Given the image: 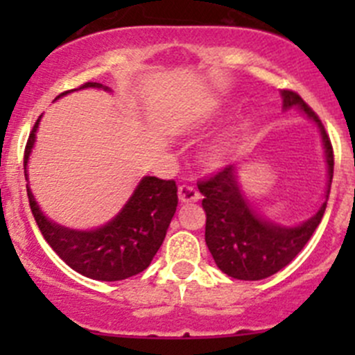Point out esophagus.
I'll return each instance as SVG.
<instances>
[{"instance_id": "34e87169", "label": "esophagus", "mask_w": 355, "mask_h": 355, "mask_svg": "<svg viewBox=\"0 0 355 355\" xmlns=\"http://www.w3.org/2000/svg\"><path fill=\"white\" fill-rule=\"evenodd\" d=\"M199 191L192 187V185L184 184L178 187V199H180V202H196V200H199Z\"/></svg>"}]
</instances>
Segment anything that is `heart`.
<instances>
[{
  "label": "heart",
  "instance_id": "b5f03b06",
  "mask_svg": "<svg viewBox=\"0 0 355 355\" xmlns=\"http://www.w3.org/2000/svg\"><path fill=\"white\" fill-rule=\"evenodd\" d=\"M225 155H227V149L223 146H214L209 153H207V164L209 166H220L221 161L225 159Z\"/></svg>",
  "mask_w": 355,
  "mask_h": 355
}]
</instances>
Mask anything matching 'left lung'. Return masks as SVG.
<instances>
[{"instance_id":"left-lung-1","label":"left lung","mask_w":355,"mask_h":355,"mask_svg":"<svg viewBox=\"0 0 355 355\" xmlns=\"http://www.w3.org/2000/svg\"><path fill=\"white\" fill-rule=\"evenodd\" d=\"M284 108L300 106L307 116L314 120L323 135L328 163V191L330 196L333 178V146L320 116L297 92L284 89ZM204 196L202 207L206 211V244L214 263L223 273L237 280H263L284 270L295 259L297 254L309 242L318 225L321 223L327 200L316 214L306 223L285 228L263 220L250 209L235 178V166L227 164L216 173L198 182Z\"/></svg>"}]
</instances>
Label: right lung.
<instances>
[{
  "label": "right lung",
  "mask_w": 355,
  "mask_h": 355,
  "mask_svg": "<svg viewBox=\"0 0 355 355\" xmlns=\"http://www.w3.org/2000/svg\"><path fill=\"white\" fill-rule=\"evenodd\" d=\"M84 87H103V84L85 82L78 89ZM67 92L70 91L62 92L58 98L65 96ZM39 118L35 120L25 144V173L28 155L35 141ZM177 191L175 180L144 177L116 218L105 227L91 232L68 230L51 223L48 218L42 216L28 187L27 196L28 206L42 237L71 270L92 280L116 282L139 275L151 264L177 211Z\"/></svg>",
  "instance_id": "1"
}]
</instances>
